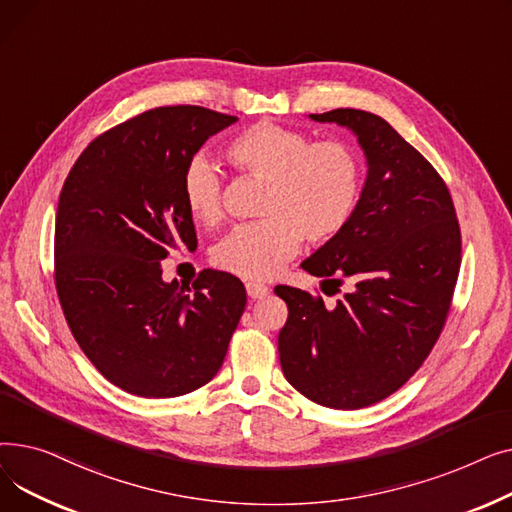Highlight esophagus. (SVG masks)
<instances>
[{
	"mask_svg": "<svg viewBox=\"0 0 512 512\" xmlns=\"http://www.w3.org/2000/svg\"><path fill=\"white\" fill-rule=\"evenodd\" d=\"M247 294H249V299H253V301L265 299L267 294H270V288H267L265 284H259V282H249L247 284Z\"/></svg>",
	"mask_w": 512,
	"mask_h": 512,
	"instance_id": "1",
	"label": "esophagus"
}]
</instances>
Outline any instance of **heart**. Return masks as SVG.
I'll return each instance as SVG.
<instances>
[{"instance_id":"b5f03b06","label":"heart","mask_w":512,"mask_h":512,"mask_svg":"<svg viewBox=\"0 0 512 512\" xmlns=\"http://www.w3.org/2000/svg\"><path fill=\"white\" fill-rule=\"evenodd\" d=\"M226 155L245 174L267 180L259 213L215 247L222 270L242 278H270L297 255L303 238L326 245L351 222L361 195V159L342 141L313 143L307 134L274 122H257L228 143ZM224 182L205 155L182 172V199L193 218L211 226L222 218Z\"/></svg>"}]
</instances>
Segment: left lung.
<instances>
[{
    "label": "left lung",
    "instance_id": "obj_1",
    "mask_svg": "<svg viewBox=\"0 0 512 512\" xmlns=\"http://www.w3.org/2000/svg\"><path fill=\"white\" fill-rule=\"evenodd\" d=\"M353 130L367 178L348 226L301 265L344 297L276 286L288 305L278 336L286 380L321 407L375 405L405 384L432 351L461 267V228L434 166L380 116L340 107L311 114Z\"/></svg>",
    "mask_w": 512,
    "mask_h": 512
}]
</instances>
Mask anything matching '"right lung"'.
I'll return each instance as SVG.
<instances>
[{
  "mask_svg": "<svg viewBox=\"0 0 512 512\" xmlns=\"http://www.w3.org/2000/svg\"><path fill=\"white\" fill-rule=\"evenodd\" d=\"M199 105H168L107 130L80 153L56 215V288L78 346L105 380L174 398L220 371L247 305L242 282L205 270L193 288L164 282L161 259L197 249L182 172L234 124Z\"/></svg>",
  "mask_w": 512,
  "mask_h": 512,
  "instance_id": "1",
  "label": "right lung"
}]
</instances>
